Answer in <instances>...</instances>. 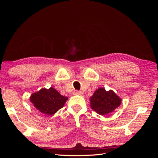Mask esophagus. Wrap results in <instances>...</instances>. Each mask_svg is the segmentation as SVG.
I'll return each instance as SVG.
<instances>
[{"instance_id": "34e87169", "label": "esophagus", "mask_w": 158, "mask_h": 158, "mask_svg": "<svg viewBox=\"0 0 158 158\" xmlns=\"http://www.w3.org/2000/svg\"><path fill=\"white\" fill-rule=\"evenodd\" d=\"M73 94L74 95H81L83 94V92H81V91L79 90H74L73 92Z\"/></svg>"}]
</instances>
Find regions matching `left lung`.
Returning <instances> with one entry per match:
<instances>
[{
	"instance_id": "left-lung-1",
	"label": "left lung",
	"mask_w": 158,
	"mask_h": 158,
	"mask_svg": "<svg viewBox=\"0 0 158 158\" xmlns=\"http://www.w3.org/2000/svg\"><path fill=\"white\" fill-rule=\"evenodd\" d=\"M92 109L102 115L111 113L120 106L121 99L117 94L110 90L109 92L104 88H98L90 98Z\"/></svg>"
}]
</instances>
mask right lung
<instances>
[{
    "instance_id": "add662e5",
    "label": "right lung",
    "mask_w": 158,
    "mask_h": 158,
    "mask_svg": "<svg viewBox=\"0 0 158 158\" xmlns=\"http://www.w3.org/2000/svg\"><path fill=\"white\" fill-rule=\"evenodd\" d=\"M68 98L60 95L53 88H43L33 94L30 101L39 111L47 115H52L63 108Z\"/></svg>"
}]
</instances>
